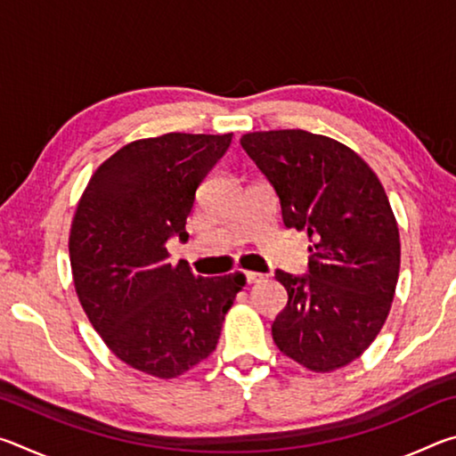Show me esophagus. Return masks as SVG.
<instances>
[{"mask_svg":"<svg viewBox=\"0 0 456 456\" xmlns=\"http://www.w3.org/2000/svg\"><path fill=\"white\" fill-rule=\"evenodd\" d=\"M245 277H247V283H257L264 280V275L257 273V272H245Z\"/></svg>","mask_w":456,"mask_h":456,"instance_id":"1","label":"esophagus"}]
</instances>
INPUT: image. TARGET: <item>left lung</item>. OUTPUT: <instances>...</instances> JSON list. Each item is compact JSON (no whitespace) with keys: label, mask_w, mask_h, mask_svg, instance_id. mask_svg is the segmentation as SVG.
Masks as SVG:
<instances>
[{"label":"left lung","mask_w":456,"mask_h":456,"mask_svg":"<svg viewBox=\"0 0 456 456\" xmlns=\"http://www.w3.org/2000/svg\"><path fill=\"white\" fill-rule=\"evenodd\" d=\"M267 176L285 227L307 231L310 275L275 272L288 305L272 336L312 372L344 368L380 334L395 299L400 233L380 179L350 146L307 130L241 136Z\"/></svg>","instance_id":"obj_1"}]
</instances>
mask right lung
<instances>
[{
  "mask_svg": "<svg viewBox=\"0 0 456 456\" xmlns=\"http://www.w3.org/2000/svg\"><path fill=\"white\" fill-rule=\"evenodd\" d=\"M231 138L168 133L128 142L96 168L76 207V296L108 350L138 372L168 380L209 358L245 285L241 272L192 275L167 249L171 237H189L195 191Z\"/></svg>",
  "mask_w": 456,
  "mask_h": 456,
  "instance_id": "obj_1",
  "label": "right lung"
}]
</instances>
